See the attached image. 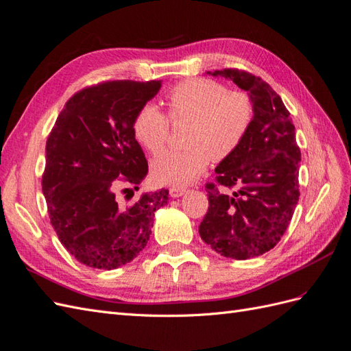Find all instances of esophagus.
<instances>
[{
  "label": "esophagus",
  "instance_id": "1",
  "mask_svg": "<svg viewBox=\"0 0 351 351\" xmlns=\"http://www.w3.org/2000/svg\"><path fill=\"white\" fill-rule=\"evenodd\" d=\"M187 191H186V187H180V186H173V187H169V195L173 196V198H178V196H182V195H184Z\"/></svg>",
  "mask_w": 351,
  "mask_h": 351
}]
</instances>
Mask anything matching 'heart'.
<instances>
[{"mask_svg": "<svg viewBox=\"0 0 351 351\" xmlns=\"http://www.w3.org/2000/svg\"><path fill=\"white\" fill-rule=\"evenodd\" d=\"M173 122H192L187 136L189 149L167 152L152 164V174L162 184L192 183L207 168L211 156L225 159L249 131L253 119L250 98L243 92L228 90L225 84L210 79H189L171 88L165 97ZM135 140L158 155L165 149L169 121L162 111L146 102L132 119Z\"/></svg>", "mask_w": 351, "mask_h": 351, "instance_id": "obj_1", "label": "heart"}]
</instances>
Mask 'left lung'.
<instances>
[{
  "instance_id": "1",
  "label": "left lung",
  "mask_w": 351,
  "mask_h": 351,
  "mask_svg": "<svg viewBox=\"0 0 351 351\" xmlns=\"http://www.w3.org/2000/svg\"><path fill=\"white\" fill-rule=\"evenodd\" d=\"M207 74L249 92L253 119L240 146L217 165L216 183L205 184L208 211L199 235L225 258L245 261L274 249L286 232L299 199L301 150L290 113L267 82L235 68Z\"/></svg>"
}]
</instances>
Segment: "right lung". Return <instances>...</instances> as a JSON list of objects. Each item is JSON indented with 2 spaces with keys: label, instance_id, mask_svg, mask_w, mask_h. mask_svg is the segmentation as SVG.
I'll return each instance as SVG.
<instances>
[{
  "label": "right lung",
  "instance_id": "right-lung-1",
  "mask_svg": "<svg viewBox=\"0 0 351 351\" xmlns=\"http://www.w3.org/2000/svg\"><path fill=\"white\" fill-rule=\"evenodd\" d=\"M160 86V80H113L82 89L49 134L41 186L50 223L86 267L110 271L136 258L150 238L155 211L168 202L167 189L131 204L117 196L134 195L149 171L132 119Z\"/></svg>",
  "mask_w": 351,
  "mask_h": 351
}]
</instances>
